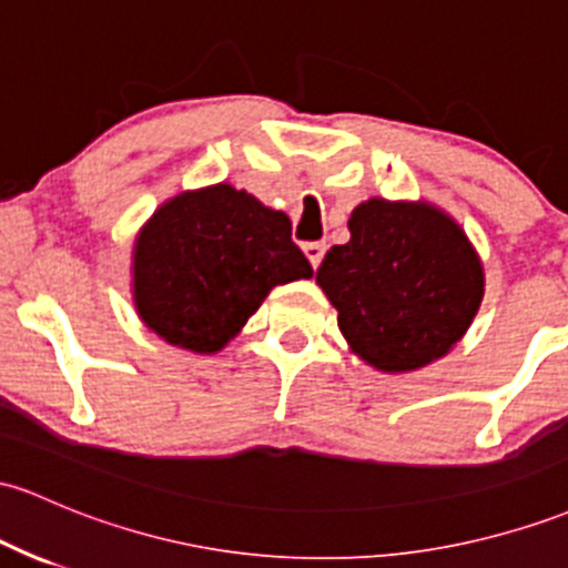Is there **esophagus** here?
<instances>
[{"label": "esophagus", "instance_id": "1", "mask_svg": "<svg viewBox=\"0 0 568 568\" xmlns=\"http://www.w3.org/2000/svg\"><path fill=\"white\" fill-rule=\"evenodd\" d=\"M323 253H326V245H323V242H307V245H304V255H307V258H310L313 270H317V266H321Z\"/></svg>", "mask_w": 568, "mask_h": 568}]
</instances>
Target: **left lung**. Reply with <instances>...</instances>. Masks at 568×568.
I'll return each mask as SVG.
<instances>
[{"mask_svg":"<svg viewBox=\"0 0 568 568\" xmlns=\"http://www.w3.org/2000/svg\"><path fill=\"white\" fill-rule=\"evenodd\" d=\"M315 283L339 332L372 369H423L464 339L485 296L483 261L456 217L432 202L372 196L347 221Z\"/></svg>","mask_w":568,"mask_h":568,"instance_id":"8db88e82","label":"left lung"}]
</instances>
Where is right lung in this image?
Wrapping results in <instances>:
<instances>
[{
    "label": "right lung",
    "mask_w": 568,
    "mask_h": 568,
    "mask_svg": "<svg viewBox=\"0 0 568 568\" xmlns=\"http://www.w3.org/2000/svg\"><path fill=\"white\" fill-rule=\"evenodd\" d=\"M313 277L291 221L253 193L217 183L166 199L132 251L140 321L183 351L229 345L274 285Z\"/></svg>",
    "instance_id": "add662e5"
}]
</instances>
